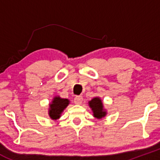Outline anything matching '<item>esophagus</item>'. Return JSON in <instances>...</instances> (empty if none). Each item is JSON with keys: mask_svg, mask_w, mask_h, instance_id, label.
Wrapping results in <instances>:
<instances>
[{"mask_svg": "<svg viewBox=\"0 0 160 160\" xmlns=\"http://www.w3.org/2000/svg\"><path fill=\"white\" fill-rule=\"evenodd\" d=\"M83 101V98L81 96H77L74 98V103L76 104H80Z\"/></svg>", "mask_w": 160, "mask_h": 160, "instance_id": "esophagus-1", "label": "esophagus"}]
</instances>
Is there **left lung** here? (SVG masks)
<instances>
[{
  "instance_id": "8db88e82",
  "label": "left lung",
  "mask_w": 160,
  "mask_h": 160,
  "mask_svg": "<svg viewBox=\"0 0 160 160\" xmlns=\"http://www.w3.org/2000/svg\"><path fill=\"white\" fill-rule=\"evenodd\" d=\"M89 106L92 109L93 116L98 119H101L105 117L107 111L104 108L102 101L100 98H94L89 101Z\"/></svg>"
}]
</instances>
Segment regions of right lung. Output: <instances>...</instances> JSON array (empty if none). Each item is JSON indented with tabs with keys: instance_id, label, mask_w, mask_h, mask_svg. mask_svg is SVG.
<instances>
[{
	"instance_id": "obj_1",
	"label": "right lung",
	"mask_w": 160,
	"mask_h": 160,
	"mask_svg": "<svg viewBox=\"0 0 160 160\" xmlns=\"http://www.w3.org/2000/svg\"><path fill=\"white\" fill-rule=\"evenodd\" d=\"M70 104V101L68 99L61 98L60 97L56 96L52 101L51 104H49V115L52 120H56L59 118L62 111Z\"/></svg>"
}]
</instances>
